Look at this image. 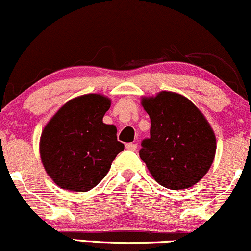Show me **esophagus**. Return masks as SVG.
Returning a JSON list of instances; mask_svg holds the SVG:
<instances>
[{
	"instance_id": "esophagus-1",
	"label": "esophagus",
	"mask_w": 251,
	"mask_h": 251,
	"mask_svg": "<svg viewBox=\"0 0 251 251\" xmlns=\"http://www.w3.org/2000/svg\"><path fill=\"white\" fill-rule=\"evenodd\" d=\"M136 147H138V145H136V144H133V143L126 144V149L129 150V151H135Z\"/></svg>"
}]
</instances>
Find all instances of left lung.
I'll list each match as a JSON object with an SVG mask.
<instances>
[{"label":"left lung","mask_w":251,"mask_h":251,"mask_svg":"<svg viewBox=\"0 0 251 251\" xmlns=\"http://www.w3.org/2000/svg\"><path fill=\"white\" fill-rule=\"evenodd\" d=\"M141 104L151 120V130L139 154L153 179L170 190L197 183L208 173L216 151L215 134L203 113L173 92L143 98Z\"/></svg>","instance_id":"left-lung-1"}]
</instances>
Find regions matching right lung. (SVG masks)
Returning a JSON list of instances; mask_svg holds the SVG:
<instances>
[{"mask_svg": "<svg viewBox=\"0 0 251 251\" xmlns=\"http://www.w3.org/2000/svg\"><path fill=\"white\" fill-rule=\"evenodd\" d=\"M111 100L101 94L75 98L59 108L45 126L40 140L43 167L59 187L87 192L108 173L125 145L117 129L102 117Z\"/></svg>", "mask_w": 251, "mask_h": 251, "instance_id": "1", "label": "right lung"}]
</instances>
